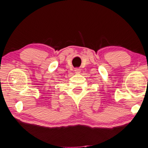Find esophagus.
<instances>
[{
	"label": "esophagus",
	"mask_w": 148,
	"mask_h": 148,
	"mask_svg": "<svg viewBox=\"0 0 148 148\" xmlns=\"http://www.w3.org/2000/svg\"><path fill=\"white\" fill-rule=\"evenodd\" d=\"M74 72H75V73H76V74L80 73V68H75V69H74Z\"/></svg>",
	"instance_id": "obj_1"
}]
</instances>
